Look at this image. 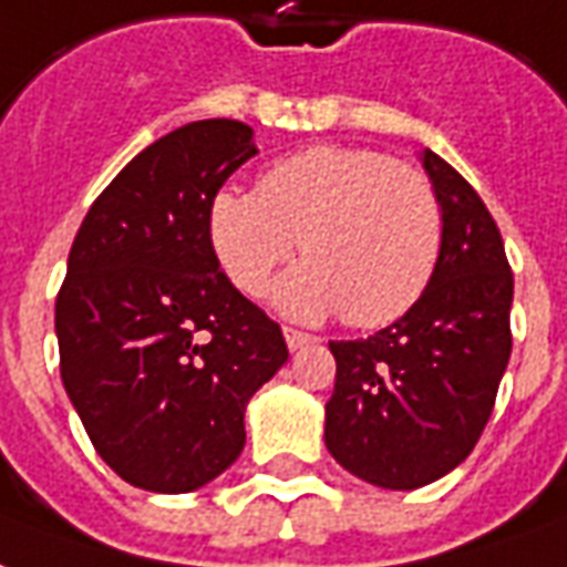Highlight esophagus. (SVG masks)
<instances>
[{
	"mask_svg": "<svg viewBox=\"0 0 567 567\" xmlns=\"http://www.w3.org/2000/svg\"><path fill=\"white\" fill-rule=\"evenodd\" d=\"M284 338H287L289 350H301V347H308L313 341L308 332H299V329H284Z\"/></svg>",
	"mask_w": 567,
	"mask_h": 567,
	"instance_id": "obj_1",
	"label": "esophagus"
}]
</instances>
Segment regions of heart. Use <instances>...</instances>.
Wrapping results in <instances>:
<instances>
[{"label": "heart", "instance_id": "obj_1", "mask_svg": "<svg viewBox=\"0 0 567 567\" xmlns=\"http://www.w3.org/2000/svg\"><path fill=\"white\" fill-rule=\"evenodd\" d=\"M441 205L408 165L365 147L320 144L280 159L256 189L223 187L208 205V238L235 287L256 296L299 250L308 259L275 287L289 317L383 326L399 320L435 275Z\"/></svg>", "mask_w": 567, "mask_h": 567}]
</instances>
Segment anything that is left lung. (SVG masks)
Instances as JSON below:
<instances>
[{
  "label": "left lung",
  "instance_id": "obj_1",
  "mask_svg": "<svg viewBox=\"0 0 567 567\" xmlns=\"http://www.w3.org/2000/svg\"><path fill=\"white\" fill-rule=\"evenodd\" d=\"M441 205V256L404 317L332 341L326 447L380 489H420L462 465L493 414L511 359L514 275L493 214L437 153H420Z\"/></svg>",
  "mask_w": 567,
  "mask_h": 567
}]
</instances>
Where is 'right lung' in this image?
<instances>
[{
	"mask_svg": "<svg viewBox=\"0 0 567 567\" xmlns=\"http://www.w3.org/2000/svg\"><path fill=\"white\" fill-rule=\"evenodd\" d=\"M254 153L247 123H187L144 147L74 235L56 296L63 386L99 456L147 493L220 477L247 402L289 357L208 238L210 198Z\"/></svg>",
	"mask_w": 567,
	"mask_h": 567,
	"instance_id": "1",
	"label": "right lung"
}]
</instances>
